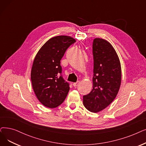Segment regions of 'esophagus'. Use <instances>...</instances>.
Wrapping results in <instances>:
<instances>
[{"label": "esophagus", "instance_id": "esophagus-1", "mask_svg": "<svg viewBox=\"0 0 146 146\" xmlns=\"http://www.w3.org/2000/svg\"><path fill=\"white\" fill-rule=\"evenodd\" d=\"M79 83H80L79 81H77L76 82H75V83H73V86L76 87V86H77L79 85Z\"/></svg>", "mask_w": 146, "mask_h": 146}]
</instances>
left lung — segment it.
Returning <instances> with one entry per match:
<instances>
[{"label": "left lung", "instance_id": "1", "mask_svg": "<svg viewBox=\"0 0 146 146\" xmlns=\"http://www.w3.org/2000/svg\"><path fill=\"white\" fill-rule=\"evenodd\" d=\"M93 88L83 97V103L90 111L97 113L109 106L116 98L121 84V66L111 44L96 38L92 44Z\"/></svg>", "mask_w": 146, "mask_h": 146}]
</instances>
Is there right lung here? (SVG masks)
Instances as JSON below:
<instances>
[{"instance_id": "add662e5", "label": "right lung", "mask_w": 146, "mask_h": 146, "mask_svg": "<svg viewBox=\"0 0 146 146\" xmlns=\"http://www.w3.org/2000/svg\"><path fill=\"white\" fill-rule=\"evenodd\" d=\"M76 42L67 36L49 39L37 53L31 71V80L36 96L48 108L62 103L69 91V84L62 78L60 61L67 48Z\"/></svg>"}]
</instances>
